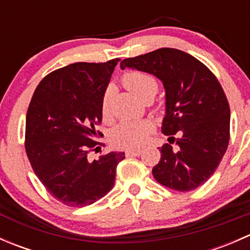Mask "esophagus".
Listing matches in <instances>:
<instances>
[{
	"label": "esophagus",
	"instance_id": "34e87169",
	"mask_svg": "<svg viewBox=\"0 0 250 250\" xmlns=\"http://www.w3.org/2000/svg\"><path fill=\"white\" fill-rule=\"evenodd\" d=\"M141 153V150L140 148H127L125 150V155L127 156H139Z\"/></svg>",
	"mask_w": 250,
	"mask_h": 250
}]
</instances>
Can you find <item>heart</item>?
<instances>
[{
	"instance_id": "heart-1",
	"label": "heart",
	"mask_w": 250,
	"mask_h": 250,
	"mask_svg": "<svg viewBox=\"0 0 250 250\" xmlns=\"http://www.w3.org/2000/svg\"><path fill=\"white\" fill-rule=\"evenodd\" d=\"M122 84L143 102L151 100L158 92V82L152 75L143 71H129L121 78ZM112 113L111 93L106 90L102 99V115L109 120ZM153 125L147 120L125 121L113 128L111 141L120 147L134 148L144 145L150 137Z\"/></svg>"
}]
</instances>
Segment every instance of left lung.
<instances>
[{
	"mask_svg": "<svg viewBox=\"0 0 250 250\" xmlns=\"http://www.w3.org/2000/svg\"><path fill=\"white\" fill-rule=\"evenodd\" d=\"M121 67L148 72L162 81V132L174 140V135H180L176 138L178 150L169 144L160 148L153 178L180 192L203 185L220 165L230 140V106L218 78L200 60L175 48L127 58Z\"/></svg>",
	"mask_w": 250,
	"mask_h": 250,
	"instance_id": "left-lung-1",
	"label": "left lung"
}]
</instances>
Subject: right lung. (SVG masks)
<instances>
[{
	"mask_svg": "<svg viewBox=\"0 0 250 250\" xmlns=\"http://www.w3.org/2000/svg\"><path fill=\"white\" fill-rule=\"evenodd\" d=\"M118 58L75 62L48 74L35 89L26 113L25 151L31 167L55 200L69 207L97 202L113 188L125 152L88 161L100 148L102 99Z\"/></svg>",
	"mask_w": 250,
	"mask_h": 250,
	"instance_id": "obj_1",
	"label": "right lung"
}]
</instances>
